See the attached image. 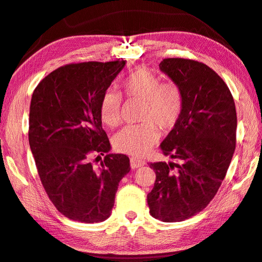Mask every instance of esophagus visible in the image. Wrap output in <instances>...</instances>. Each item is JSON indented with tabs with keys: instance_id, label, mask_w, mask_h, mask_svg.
Wrapping results in <instances>:
<instances>
[{
	"instance_id": "esophagus-1",
	"label": "esophagus",
	"mask_w": 262,
	"mask_h": 262,
	"mask_svg": "<svg viewBox=\"0 0 262 262\" xmlns=\"http://www.w3.org/2000/svg\"><path fill=\"white\" fill-rule=\"evenodd\" d=\"M144 165H145V161H143V160H140V159H136V158H130V167L133 169L142 167V166H144Z\"/></svg>"
}]
</instances>
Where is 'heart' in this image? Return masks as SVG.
I'll return each mask as SVG.
<instances>
[{"label":"heart","instance_id":"obj_1","mask_svg":"<svg viewBox=\"0 0 262 262\" xmlns=\"http://www.w3.org/2000/svg\"><path fill=\"white\" fill-rule=\"evenodd\" d=\"M155 71L140 68L123 79V92L129 97L143 101L141 119L143 123L128 125L113 136V146L119 152L135 157L144 156L159 139L156 124L163 130L175 126L182 112L183 96L179 85L172 81L160 82ZM121 95L113 89L103 94L99 103V116L106 126L120 121Z\"/></svg>","mask_w":262,"mask_h":262}]
</instances>
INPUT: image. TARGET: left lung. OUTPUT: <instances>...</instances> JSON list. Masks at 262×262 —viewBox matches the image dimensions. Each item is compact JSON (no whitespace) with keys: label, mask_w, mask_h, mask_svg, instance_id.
<instances>
[{"label":"left lung","mask_w":262,"mask_h":262,"mask_svg":"<svg viewBox=\"0 0 262 262\" xmlns=\"http://www.w3.org/2000/svg\"><path fill=\"white\" fill-rule=\"evenodd\" d=\"M159 69L183 96L179 120L160 144L179 164H150L156 182L147 205L155 219L178 222L203 211L217 192L235 152L237 117L229 88L207 65L167 58Z\"/></svg>","instance_id":"obj_1"}]
</instances>
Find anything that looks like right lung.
Here are the masks:
<instances>
[{
  "mask_svg": "<svg viewBox=\"0 0 262 262\" xmlns=\"http://www.w3.org/2000/svg\"><path fill=\"white\" fill-rule=\"evenodd\" d=\"M126 60L61 66L32 95L28 141L37 173L55 207L71 220L94 223L111 215L129 158L108 154L99 103ZM106 155L101 166L92 155Z\"/></svg>",
  "mask_w": 262,
  "mask_h": 262,
  "instance_id": "1",
  "label": "right lung"
}]
</instances>
